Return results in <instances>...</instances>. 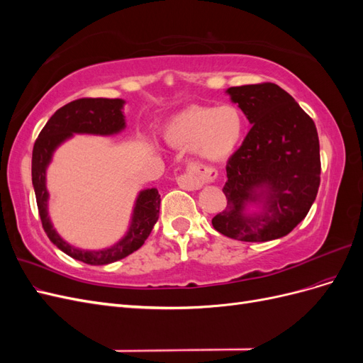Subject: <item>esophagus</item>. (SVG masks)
Instances as JSON below:
<instances>
[{
	"label": "esophagus",
	"mask_w": 363,
	"mask_h": 363,
	"mask_svg": "<svg viewBox=\"0 0 363 363\" xmlns=\"http://www.w3.org/2000/svg\"><path fill=\"white\" fill-rule=\"evenodd\" d=\"M216 179V171L206 167H191L188 171L179 175L177 184L186 191H196L203 184L211 183Z\"/></svg>",
	"instance_id": "obj_1"
}]
</instances>
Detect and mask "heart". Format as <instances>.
<instances>
[{
	"label": "heart",
	"mask_w": 363,
	"mask_h": 363,
	"mask_svg": "<svg viewBox=\"0 0 363 363\" xmlns=\"http://www.w3.org/2000/svg\"><path fill=\"white\" fill-rule=\"evenodd\" d=\"M245 124L242 111L235 104L191 106L169 119L164 139L179 148L192 147L203 162H221L239 147Z\"/></svg>",
	"instance_id": "obj_1"
}]
</instances>
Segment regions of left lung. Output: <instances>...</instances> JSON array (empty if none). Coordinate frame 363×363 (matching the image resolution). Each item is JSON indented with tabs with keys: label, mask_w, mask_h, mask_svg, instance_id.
<instances>
[{
	"label": "left lung",
	"mask_w": 363,
	"mask_h": 363,
	"mask_svg": "<svg viewBox=\"0 0 363 363\" xmlns=\"http://www.w3.org/2000/svg\"><path fill=\"white\" fill-rule=\"evenodd\" d=\"M248 118L242 145L227 162L223 192L228 211L213 216L221 235L244 242L286 236L306 218L320 188V139L313 119L274 83L227 89ZM264 200V213L247 217L248 202Z\"/></svg>",
	"instance_id": "obj_1"
}]
</instances>
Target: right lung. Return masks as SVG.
<instances>
[{
	"label": "right lung",
	"instance_id": "1",
	"mask_svg": "<svg viewBox=\"0 0 363 363\" xmlns=\"http://www.w3.org/2000/svg\"><path fill=\"white\" fill-rule=\"evenodd\" d=\"M124 101L119 98H80L60 107L48 123L40 130V133L33 147L31 157V180L36 194L38 211L43 230L51 242L60 248L68 256L84 262L87 265H107V263L124 259L144 245L152 227L157 223L160 195L157 189L142 191L138 196L133 221H131L127 236L116 245L101 251H83L74 248L56 233L52 228L48 212L47 200L48 192L45 188V169L51 160L52 151L72 133L91 135H113L124 128V115L121 112Z\"/></svg>",
	"mask_w": 363,
	"mask_h": 363
}]
</instances>
